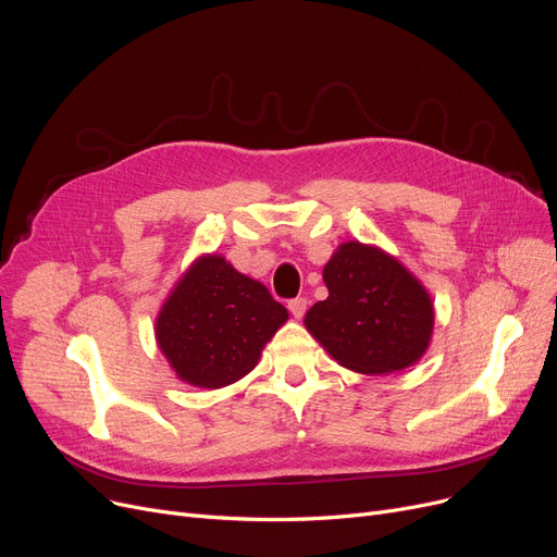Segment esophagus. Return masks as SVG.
<instances>
[{"mask_svg":"<svg viewBox=\"0 0 557 557\" xmlns=\"http://www.w3.org/2000/svg\"><path fill=\"white\" fill-rule=\"evenodd\" d=\"M288 311L294 313V318H302L305 315V311H307V298H294V300H288Z\"/></svg>","mask_w":557,"mask_h":557,"instance_id":"1","label":"esophagus"}]
</instances>
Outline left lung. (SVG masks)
I'll use <instances>...</instances> for the list:
<instances>
[{"mask_svg": "<svg viewBox=\"0 0 557 557\" xmlns=\"http://www.w3.org/2000/svg\"><path fill=\"white\" fill-rule=\"evenodd\" d=\"M327 300L305 325L345 368L384 374L413 366L429 347L433 305L424 286L379 248L347 242L323 271Z\"/></svg>", "mask_w": 557, "mask_h": 557, "instance_id": "left-lung-1", "label": "left lung"}]
</instances>
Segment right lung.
Masks as SVG:
<instances>
[{"label":"right lung","instance_id":"right-lung-1","mask_svg":"<svg viewBox=\"0 0 557 557\" xmlns=\"http://www.w3.org/2000/svg\"><path fill=\"white\" fill-rule=\"evenodd\" d=\"M288 311L219 257H200L164 302L156 336L183 382L221 388L248 374Z\"/></svg>","mask_w":557,"mask_h":557}]
</instances>
